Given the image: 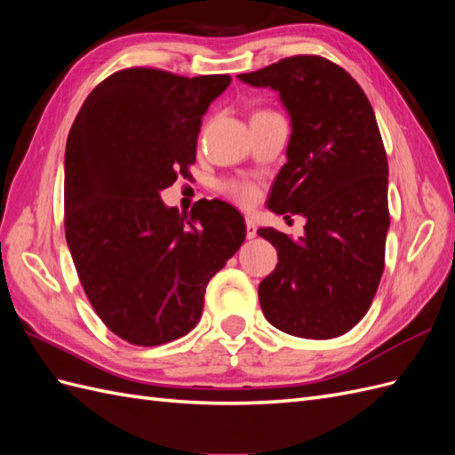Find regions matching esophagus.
Returning <instances> with one entry per match:
<instances>
[{"instance_id": "1", "label": "esophagus", "mask_w": 455, "mask_h": 455, "mask_svg": "<svg viewBox=\"0 0 455 455\" xmlns=\"http://www.w3.org/2000/svg\"><path fill=\"white\" fill-rule=\"evenodd\" d=\"M246 237H249V239L256 237V222H254V218H251V216H246Z\"/></svg>"}]
</instances>
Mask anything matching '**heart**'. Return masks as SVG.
I'll return each mask as SVG.
<instances>
[{"instance_id":"1","label":"heart","mask_w":455,"mask_h":455,"mask_svg":"<svg viewBox=\"0 0 455 455\" xmlns=\"http://www.w3.org/2000/svg\"><path fill=\"white\" fill-rule=\"evenodd\" d=\"M228 194L233 199H235L237 203L244 204V206L252 204L256 201V196H258L256 194V188L252 184H249V182H231L228 186Z\"/></svg>"}]
</instances>
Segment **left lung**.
<instances>
[{"label": "left lung", "instance_id": "left-lung-1", "mask_svg": "<svg viewBox=\"0 0 455 455\" xmlns=\"http://www.w3.org/2000/svg\"><path fill=\"white\" fill-rule=\"evenodd\" d=\"M237 77L277 91L291 116L286 163L267 206L307 220L298 241L258 229L279 256L258 288L261 311L298 338L346 334L370 309L385 266L389 169L374 109L343 68L315 54Z\"/></svg>", "mask_w": 455, "mask_h": 455}]
</instances>
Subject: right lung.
<instances>
[{"label": "right lung", "mask_w": 455, "mask_h": 455, "mask_svg": "<svg viewBox=\"0 0 455 455\" xmlns=\"http://www.w3.org/2000/svg\"><path fill=\"white\" fill-rule=\"evenodd\" d=\"M229 84L127 68L94 87L68 134L66 241L92 309L132 346L194 330L206 284L244 241V218L224 201L201 199L189 216L161 201L189 178L201 117Z\"/></svg>", "instance_id": "obj_1"}]
</instances>
